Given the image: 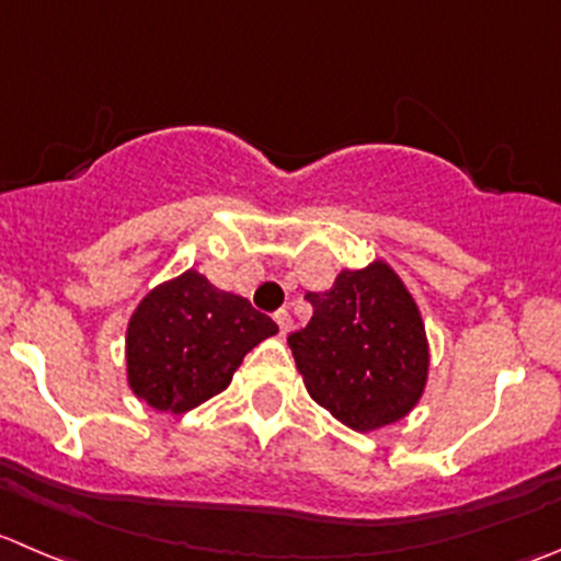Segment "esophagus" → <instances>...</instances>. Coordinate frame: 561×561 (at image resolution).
I'll list each match as a JSON object with an SVG mask.
<instances>
[{"mask_svg": "<svg viewBox=\"0 0 561 561\" xmlns=\"http://www.w3.org/2000/svg\"><path fill=\"white\" fill-rule=\"evenodd\" d=\"M274 320H276V325H279L282 336H285L287 331L293 329V318H290V312H287V309H279V312L274 314Z\"/></svg>", "mask_w": 561, "mask_h": 561, "instance_id": "1", "label": "esophagus"}]
</instances>
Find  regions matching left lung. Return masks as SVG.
<instances>
[{
  "instance_id": "left-lung-1",
  "label": "left lung",
  "mask_w": 561,
  "mask_h": 561,
  "mask_svg": "<svg viewBox=\"0 0 561 561\" xmlns=\"http://www.w3.org/2000/svg\"><path fill=\"white\" fill-rule=\"evenodd\" d=\"M312 318L287 336L318 405L358 433L405 416L427 380V340L411 293L386 263L342 271L307 293Z\"/></svg>"
}]
</instances>
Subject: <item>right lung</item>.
I'll use <instances>...</instances> for the list:
<instances>
[{"label":"right lung","mask_w":561,"mask_h":561,"mask_svg":"<svg viewBox=\"0 0 561 561\" xmlns=\"http://www.w3.org/2000/svg\"><path fill=\"white\" fill-rule=\"evenodd\" d=\"M276 331L247 298L186 271L148 293L130 314L128 383L156 411H192L225 391L243 356Z\"/></svg>","instance_id":"right-lung-1"}]
</instances>
